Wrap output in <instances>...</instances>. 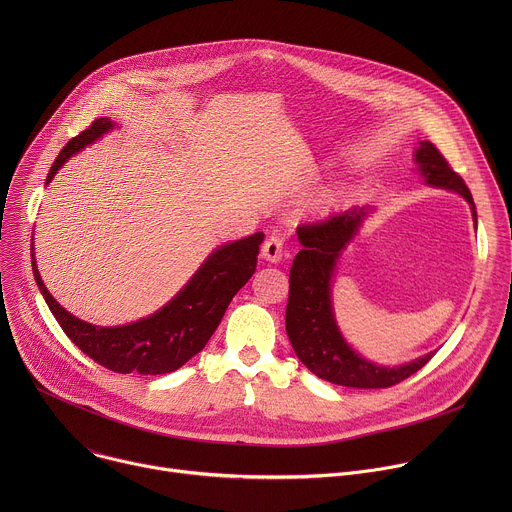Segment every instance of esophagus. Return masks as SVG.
<instances>
[{
  "mask_svg": "<svg viewBox=\"0 0 512 512\" xmlns=\"http://www.w3.org/2000/svg\"><path fill=\"white\" fill-rule=\"evenodd\" d=\"M261 255H263L267 261L277 263V261L281 259V255H283V239H281L279 235L271 233V235L263 241V245H261Z\"/></svg>",
  "mask_w": 512,
  "mask_h": 512,
  "instance_id": "34e87169",
  "label": "esophagus"
}]
</instances>
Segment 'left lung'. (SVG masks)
<instances>
[{
	"mask_svg": "<svg viewBox=\"0 0 512 512\" xmlns=\"http://www.w3.org/2000/svg\"><path fill=\"white\" fill-rule=\"evenodd\" d=\"M415 160L427 184L462 194L470 202L476 221L474 200L466 182L431 141H421ZM364 214V208H352L298 227L302 251L289 269L285 330L298 358L316 377L342 387L387 389L423 369L433 352L403 367H377L360 358L338 332L330 302L332 273L340 251L356 233Z\"/></svg>",
	"mask_w": 512,
	"mask_h": 512,
	"instance_id": "1",
	"label": "left lung"
}]
</instances>
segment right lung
I'll list each match as a JSON object with an SVG mask.
<instances>
[{"label":"right lung","instance_id":"1","mask_svg":"<svg viewBox=\"0 0 512 512\" xmlns=\"http://www.w3.org/2000/svg\"><path fill=\"white\" fill-rule=\"evenodd\" d=\"M113 123L95 119L85 131L72 137L54 160L46 184L58 168L85 145L93 143ZM263 233L216 249L180 294L154 316L117 328H99L68 314L44 287L32 259V269L42 296L64 334L101 367L127 375H164L180 369L198 354L221 324L237 291L251 279L257 267Z\"/></svg>","mask_w":512,"mask_h":512}]
</instances>
